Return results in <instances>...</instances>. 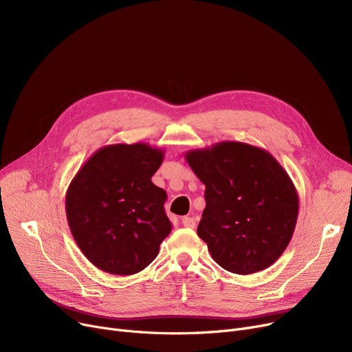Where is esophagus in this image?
I'll use <instances>...</instances> for the list:
<instances>
[{"mask_svg":"<svg viewBox=\"0 0 352 352\" xmlns=\"http://www.w3.org/2000/svg\"><path fill=\"white\" fill-rule=\"evenodd\" d=\"M182 226L187 228H194L195 227V219L192 217H184L182 218Z\"/></svg>","mask_w":352,"mask_h":352,"instance_id":"obj_1","label":"esophagus"}]
</instances>
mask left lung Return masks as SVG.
<instances>
[{
	"instance_id": "1",
	"label": "left lung",
	"mask_w": 352,
	"mask_h": 352,
	"mask_svg": "<svg viewBox=\"0 0 352 352\" xmlns=\"http://www.w3.org/2000/svg\"><path fill=\"white\" fill-rule=\"evenodd\" d=\"M206 186L197 234L224 270L247 275L272 265L288 247L298 218V194L268 151L223 141L186 153Z\"/></svg>"
}]
</instances>
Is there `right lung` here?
Returning <instances> with one entry per match:
<instances>
[{
	"label": "right lung",
	"instance_id": "1",
	"mask_svg": "<svg viewBox=\"0 0 352 352\" xmlns=\"http://www.w3.org/2000/svg\"><path fill=\"white\" fill-rule=\"evenodd\" d=\"M162 160L164 151L145 142L105 145L72 178L68 226L98 270L133 275L155 260L173 228L164 211L166 194L151 181Z\"/></svg>",
	"mask_w": 352,
	"mask_h": 352
}]
</instances>
